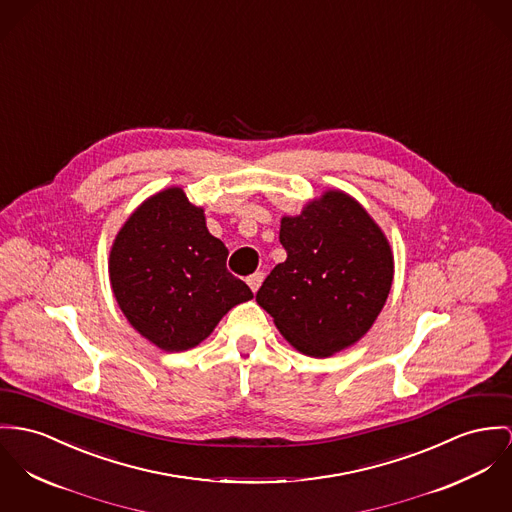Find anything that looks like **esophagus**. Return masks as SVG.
<instances>
[{
    "label": "esophagus",
    "mask_w": 512,
    "mask_h": 512,
    "mask_svg": "<svg viewBox=\"0 0 512 512\" xmlns=\"http://www.w3.org/2000/svg\"><path fill=\"white\" fill-rule=\"evenodd\" d=\"M263 280H265V273H261V271H257V273L247 276V284H249V288H251L253 292H257V290H259V286H261V282H263Z\"/></svg>",
    "instance_id": "1"
}]
</instances>
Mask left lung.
<instances>
[{
	"label": "left lung",
	"mask_w": 512,
	"mask_h": 512,
	"mask_svg": "<svg viewBox=\"0 0 512 512\" xmlns=\"http://www.w3.org/2000/svg\"><path fill=\"white\" fill-rule=\"evenodd\" d=\"M286 261L257 292L282 337L323 358L354 345L382 312L394 280L390 243L343 191H327L280 220Z\"/></svg>",
	"instance_id": "obj_1"
}]
</instances>
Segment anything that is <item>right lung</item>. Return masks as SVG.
Instances as JSON below:
<instances>
[{"label": "right lung", "mask_w": 512, "mask_h": 512, "mask_svg": "<svg viewBox=\"0 0 512 512\" xmlns=\"http://www.w3.org/2000/svg\"><path fill=\"white\" fill-rule=\"evenodd\" d=\"M228 249L204 210L171 187L142 202L111 247L109 276L130 325L167 353L204 341L234 306L253 298L226 269Z\"/></svg>", "instance_id": "right-lung-1"}]
</instances>
